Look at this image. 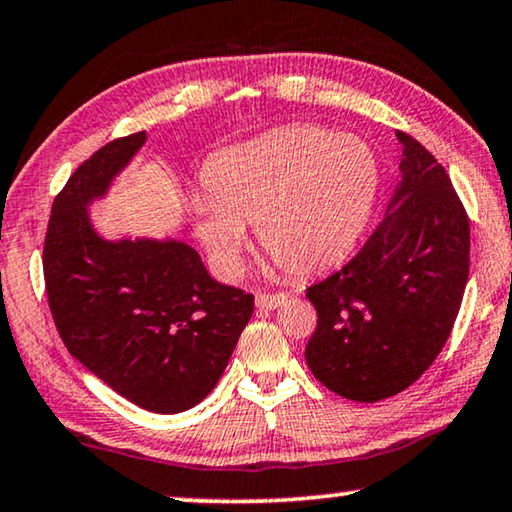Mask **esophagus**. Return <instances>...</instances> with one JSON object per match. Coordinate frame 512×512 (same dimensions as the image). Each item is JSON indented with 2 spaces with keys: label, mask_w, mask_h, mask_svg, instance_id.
I'll return each mask as SVG.
<instances>
[{
  "label": "esophagus",
  "mask_w": 512,
  "mask_h": 512,
  "mask_svg": "<svg viewBox=\"0 0 512 512\" xmlns=\"http://www.w3.org/2000/svg\"><path fill=\"white\" fill-rule=\"evenodd\" d=\"M285 299H287V294H282V292H276V294H264V292H259V294L255 296V303H257V308L273 310V308H278L280 303H285Z\"/></svg>",
  "instance_id": "1"
}]
</instances>
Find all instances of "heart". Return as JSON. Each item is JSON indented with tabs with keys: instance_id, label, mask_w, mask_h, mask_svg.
<instances>
[{
	"instance_id": "obj_1",
	"label": "heart",
	"mask_w": 512,
	"mask_h": 512,
	"mask_svg": "<svg viewBox=\"0 0 512 512\" xmlns=\"http://www.w3.org/2000/svg\"><path fill=\"white\" fill-rule=\"evenodd\" d=\"M193 197L195 232L223 276H236L246 225L289 276H315L356 246L379 170L370 144L352 133L294 124L213 154Z\"/></svg>"
}]
</instances>
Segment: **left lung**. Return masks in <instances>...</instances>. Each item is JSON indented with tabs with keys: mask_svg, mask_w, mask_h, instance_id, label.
Wrapping results in <instances>:
<instances>
[{
	"mask_svg": "<svg viewBox=\"0 0 512 512\" xmlns=\"http://www.w3.org/2000/svg\"><path fill=\"white\" fill-rule=\"evenodd\" d=\"M402 179L365 246L308 299L305 361L329 391L377 402L409 388L444 349L469 278V218L441 163L398 131Z\"/></svg>",
	"mask_w": 512,
	"mask_h": 512,
	"instance_id": "1",
	"label": "left lung"
}]
</instances>
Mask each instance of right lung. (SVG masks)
<instances>
[{
	"label": "right lung",
	"mask_w": 512,
	"mask_h": 512,
	"mask_svg": "<svg viewBox=\"0 0 512 512\" xmlns=\"http://www.w3.org/2000/svg\"><path fill=\"white\" fill-rule=\"evenodd\" d=\"M144 142V131L108 142L55 197L45 292L61 340L87 370L137 407L179 414L218 384L255 296L213 280L188 243L108 241L94 230L89 204Z\"/></svg>",
	"instance_id": "add662e5"
}]
</instances>
